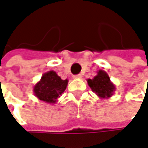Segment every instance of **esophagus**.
Segmentation results:
<instances>
[{"mask_svg": "<svg viewBox=\"0 0 148 148\" xmlns=\"http://www.w3.org/2000/svg\"><path fill=\"white\" fill-rule=\"evenodd\" d=\"M74 79H81L82 78V75L81 74H77V75H74L73 76Z\"/></svg>", "mask_w": 148, "mask_h": 148, "instance_id": "34e87169", "label": "esophagus"}]
</instances>
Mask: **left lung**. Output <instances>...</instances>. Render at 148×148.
Wrapping results in <instances>:
<instances>
[{
  "instance_id": "obj_1",
  "label": "left lung",
  "mask_w": 148,
  "mask_h": 148,
  "mask_svg": "<svg viewBox=\"0 0 148 148\" xmlns=\"http://www.w3.org/2000/svg\"><path fill=\"white\" fill-rule=\"evenodd\" d=\"M88 86L101 99H108L114 95L116 87L104 70H98L93 79H88Z\"/></svg>"
}]
</instances>
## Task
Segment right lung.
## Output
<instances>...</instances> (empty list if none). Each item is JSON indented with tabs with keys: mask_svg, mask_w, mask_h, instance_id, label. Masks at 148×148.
I'll use <instances>...</instances> for the list:
<instances>
[{
	"mask_svg": "<svg viewBox=\"0 0 148 148\" xmlns=\"http://www.w3.org/2000/svg\"><path fill=\"white\" fill-rule=\"evenodd\" d=\"M68 82V79H62L55 71H48L34 85L33 88L34 96L40 101L54 104L66 90Z\"/></svg>",
	"mask_w": 148,
	"mask_h": 148,
	"instance_id": "add662e5",
	"label": "right lung"
}]
</instances>
